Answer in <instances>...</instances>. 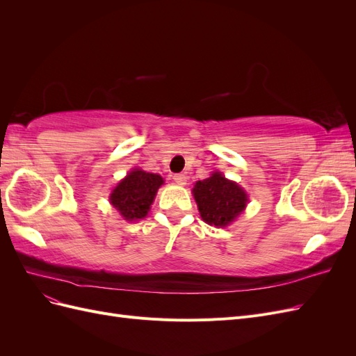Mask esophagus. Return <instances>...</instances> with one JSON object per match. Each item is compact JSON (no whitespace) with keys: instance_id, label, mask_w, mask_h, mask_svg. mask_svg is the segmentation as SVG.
I'll return each instance as SVG.
<instances>
[{"instance_id":"1","label":"esophagus","mask_w":356,"mask_h":356,"mask_svg":"<svg viewBox=\"0 0 356 356\" xmlns=\"http://www.w3.org/2000/svg\"><path fill=\"white\" fill-rule=\"evenodd\" d=\"M174 181L177 182L178 186H186V182H187V177H186L184 174H175V175H174Z\"/></svg>"}]
</instances>
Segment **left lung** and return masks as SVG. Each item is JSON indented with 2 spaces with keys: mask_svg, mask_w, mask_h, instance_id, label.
Returning a JSON list of instances; mask_svg holds the SVG:
<instances>
[{
  "mask_svg": "<svg viewBox=\"0 0 356 356\" xmlns=\"http://www.w3.org/2000/svg\"><path fill=\"white\" fill-rule=\"evenodd\" d=\"M200 217L215 227L230 224L246 207V193L233 181L222 177L220 172L197 181L193 188Z\"/></svg>",
  "mask_w": 356,
  "mask_h": 356,
  "instance_id": "8db88e82",
  "label": "left lung"
}]
</instances>
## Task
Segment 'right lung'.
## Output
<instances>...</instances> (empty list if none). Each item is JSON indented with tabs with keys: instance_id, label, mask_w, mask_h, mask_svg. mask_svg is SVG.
Returning a JSON list of instances; mask_svg holds the SVG:
<instances>
[{
	"instance_id": "obj_1",
	"label": "right lung",
	"mask_w": 356,
	"mask_h": 356,
	"mask_svg": "<svg viewBox=\"0 0 356 356\" xmlns=\"http://www.w3.org/2000/svg\"><path fill=\"white\" fill-rule=\"evenodd\" d=\"M163 178L157 174L135 169L113 190L110 200L124 220H141L149 211Z\"/></svg>"
}]
</instances>
